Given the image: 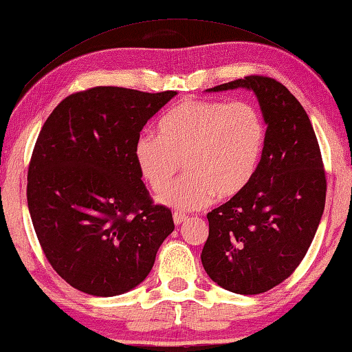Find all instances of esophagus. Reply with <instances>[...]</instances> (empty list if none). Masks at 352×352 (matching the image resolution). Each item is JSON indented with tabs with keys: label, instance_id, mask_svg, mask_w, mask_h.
I'll return each instance as SVG.
<instances>
[{
	"label": "esophagus",
	"instance_id": "esophagus-1",
	"mask_svg": "<svg viewBox=\"0 0 352 352\" xmlns=\"http://www.w3.org/2000/svg\"><path fill=\"white\" fill-rule=\"evenodd\" d=\"M187 218H188V217H187L186 214H181V212H175V214H173V220H175L176 226H179V224L186 221Z\"/></svg>",
	"mask_w": 352,
	"mask_h": 352
}]
</instances>
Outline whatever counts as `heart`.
Masks as SVG:
<instances>
[{"instance_id":"heart-1","label":"heart","mask_w":352,"mask_h":352,"mask_svg":"<svg viewBox=\"0 0 352 352\" xmlns=\"http://www.w3.org/2000/svg\"><path fill=\"white\" fill-rule=\"evenodd\" d=\"M135 143V162L149 188L164 192L184 160L187 175L162 195L177 210H198L232 198L254 176L265 143V123L251 102L187 100L173 107Z\"/></svg>"}]
</instances>
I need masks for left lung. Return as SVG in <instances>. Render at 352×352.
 <instances>
[{
  "label": "left lung",
  "mask_w": 352,
  "mask_h": 352,
  "mask_svg": "<svg viewBox=\"0 0 352 352\" xmlns=\"http://www.w3.org/2000/svg\"><path fill=\"white\" fill-rule=\"evenodd\" d=\"M251 89L267 123L262 157L239 195L207 214L201 262L210 279L239 295L290 278L315 237L326 203V173L304 107L279 80L261 74L209 91Z\"/></svg>",
  "instance_id": "1"
}]
</instances>
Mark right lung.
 <instances>
[{
	"label": "right lung",
	"instance_id": "1",
	"mask_svg": "<svg viewBox=\"0 0 352 352\" xmlns=\"http://www.w3.org/2000/svg\"><path fill=\"white\" fill-rule=\"evenodd\" d=\"M175 95L100 85L67 96L46 118L28 168V207L45 257L74 289H134L175 229L135 162L143 126Z\"/></svg>",
	"mask_w": 352,
	"mask_h": 352
}]
</instances>
